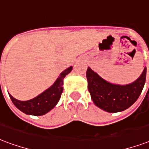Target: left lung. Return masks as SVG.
Returning a JSON list of instances; mask_svg holds the SVG:
<instances>
[{
    "label": "left lung",
    "mask_w": 149,
    "mask_h": 149,
    "mask_svg": "<svg viewBox=\"0 0 149 149\" xmlns=\"http://www.w3.org/2000/svg\"><path fill=\"white\" fill-rule=\"evenodd\" d=\"M88 91L97 107L108 112H122L134 103L140 96L146 79V68L134 82L114 84L105 80L90 67L87 70Z\"/></svg>",
    "instance_id": "8db88e82"
}]
</instances>
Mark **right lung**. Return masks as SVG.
<instances>
[{
    "instance_id": "1",
    "label": "right lung",
    "mask_w": 149,
    "mask_h": 149,
    "mask_svg": "<svg viewBox=\"0 0 149 149\" xmlns=\"http://www.w3.org/2000/svg\"><path fill=\"white\" fill-rule=\"evenodd\" d=\"M72 67L70 66L64 70L52 87L33 99L19 101L12 97L10 94L9 97L17 109L27 115H44L51 111L58 102L63 91V79L72 71Z\"/></svg>"
}]
</instances>
